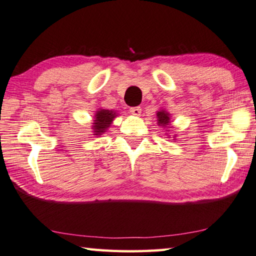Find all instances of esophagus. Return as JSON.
I'll return each mask as SVG.
<instances>
[{"mask_svg":"<svg viewBox=\"0 0 256 256\" xmlns=\"http://www.w3.org/2000/svg\"><path fill=\"white\" fill-rule=\"evenodd\" d=\"M130 112H132L134 116H136V117H139L142 114V109L140 107H132L130 108Z\"/></svg>","mask_w":256,"mask_h":256,"instance_id":"obj_1","label":"esophagus"}]
</instances>
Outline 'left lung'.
<instances>
[{"instance_id": "1", "label": "left lung", "mask_w": 256, "mask_h": 256, "mask_svg": "<svg viewBox=\"0 0 256 256\" xmlns=\"http://www.w3.org/2000/svg\"><path fill=\"white\" fill-rule=\"evenodd\" d=\"M156 117H157V124L165 129L166 134H167V132H170V130L172 129V119H170L172 114L168 112L165 108H162L156 112ZM167 136H168V138H170V134H167ZM172 138H174V140H176V134Z\"/></svg>"}]
</instances>
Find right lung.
Segmentation results:
<instances>
[{"mask_svg": "<svg viewBox=\"0 0 256 256\" xmlns=\"http://www.w3.org/2000/svg\"><path fill=\"white\" fill-rule=\"evenodd\" d=\"M117 116L118 112L114 110L99 108L94 116V122L91 124V132H92L94 136L100 137L101 134L107 132L109 127L112 126L114 118H117Z\"/></svg>", "mask_w": 256, "mask_h": 256, "instance_id": "add662e5", "label": "right lung"}]
</instances>
